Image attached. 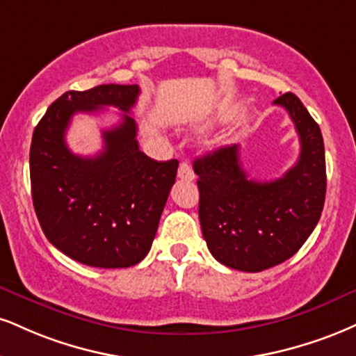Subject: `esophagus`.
Here are the masks:
<instances>
[{
    "mask_svg": "<svg viewBox=\"0 0 356 356\" xmlns=\"http://www.w3.org/2000/svg\"><path fill=\"white\" fill-rule=\"evenodd\" d=\"M177 177L182 179V181H194L195 174H194V170H192L189 162L187 161L181 162V165H179V170H177Z\"/></svg>",
    "mask_w": 356,
    "mask_h": 356,
    "instance_id": "esophagus-1",
    "label": "esophagus"
}]
</instances>
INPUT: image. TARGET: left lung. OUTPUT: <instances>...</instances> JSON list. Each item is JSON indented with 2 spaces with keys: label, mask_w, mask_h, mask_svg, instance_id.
I'll use <instances>...</instances> for the list:
<instances>
[{
  "label": "left lung",
  "mask_w": 356,
  "mask_h": 356,
  "mask_svg": "<svg viewBox=\"0 0 356 356\" xmlns=\"http://www.w3.org/2000/svg\"><path fill=\"white\" fill-rule=\"evenodd\" d=\"M273 104L289 113L300 137V156L284 177L248 179L237 144L194 161L202 235L216 260L235 270L262 272L285 262L310 237L323 211L322 131L295 94H282Z\"/></svg>",
  "instance_id": "left-lung-1"
}]
</instances>
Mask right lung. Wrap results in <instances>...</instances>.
<instances>
[{
    "label": "right lung",
    "mask_w": 356,
    "mask_h": 356,
    "mask_svg": "<svg viewBox=\"0 0 356 356\" xmlns=\"http://www.w3.org/2000/svg\"><path fill=\"white\" fill-rule=\"evenodd\" d=\"M137 96V84L67 91L33 132L29 175L42 232L63 254L89 267L139 264L151 250L175 182L177 159L157 162L139 149L137 124L127 114ZM104 105L122 110V122L103 131L105 149L97 156H76L63 139L70 118Z\"/></svg>",
    "instance_id": "obj_1"
}]
</instances>
